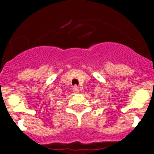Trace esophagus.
Returning <instances> with one entry per match:
<instances>
[{"mask_svg": "<svg viewBox=\"0 0 154 154\" xmlns=\"http://www.w3.org/2000/svg\"><path fill=\"white\" fill-rule=\"evenodd\" d=\"M72 89H73V91L75 93H78V92H79V90H78V87H77V86H73Z\"/></svg>", "mask_w": 154, "mask_h": 154, "instance_id": "34e87169", "label": "esophagus"}]
</instances>
